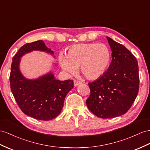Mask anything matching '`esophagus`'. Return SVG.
<instances>
[{"mask_svg": "<svg viewBox=\"0 0 150 150\" xmlns=\"http://www.w3.org/2000/svg\"><path fill=\"white\" fill-rule=\"evenodd\" d=\"M81 83H82L81 82L78 81V80H74V86H75V87L80 85V84H81Z\"/></svg>", "mask_w": 150, "mask_h": 150, "instance_id": "34e87169", "label": "esophagus"}]
</instances>
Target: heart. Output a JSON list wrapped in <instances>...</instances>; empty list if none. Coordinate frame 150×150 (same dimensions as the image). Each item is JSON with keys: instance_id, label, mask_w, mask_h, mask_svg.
<instances>
[{"instance_id": "heart-1", "label": "heart", "mask_w": 150, "mask_h": 150, "mask_svg": "<svg viewBox=\"0 0 150 150\" xmlns=\"http://www.w3.org/2000/svg\"><path fill=\"white\" fill-rule=\"evenodd\" d=\"M111 59L109 48L104 44H79L71 46L60 55L59 63L63 70L73 74L80 67V72L89 80L105 74Z\"/></svg>"}]
</instances>
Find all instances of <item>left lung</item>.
<instances>
[{"label": "left lung", "instance_id": "8db88e82", "mask_svg": "<svg viewBox=\"0 0 150 150\" xmlns=\"http://www.w3.org/2000/svg\"><path fill=\"white\" fill-rule=\"evenodd\" d=\"M112 61L100 78L89 83L87 108L97 117L112 118L125 114L137 97L139 87L137 59L130 51L109 37Z\"/></svg>", "mask_w": 150, "mask_h": 150}]
</instances>
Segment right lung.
Instances as JSON below:
<instances>
[{"label": "right lung", "mask_w": 150, "mask_h": 150, "mask_svg": "<svg viewBox=\"0 0 150 150\" xmlns=\"http://www.w3.org/2000/svg\"><path fill=\"white\" fill-rule=\"evenodd\" d=\"M33 51H43L54 56V52L42 40L22 46L11 64V90L25 115L37 120H50L61 113L65 97L74 88V81L56 80L51 71L36 79L25 78L20 69L21 57Z\"/></svg>", "instance_id": "obj_1"}]
</instances>
